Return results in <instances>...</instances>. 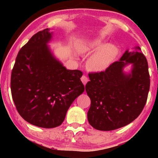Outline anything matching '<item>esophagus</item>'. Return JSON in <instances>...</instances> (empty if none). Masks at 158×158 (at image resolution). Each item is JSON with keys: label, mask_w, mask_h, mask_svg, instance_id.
Returning a JSON list of instances; mask_svg holds the SVG:
<instances>
[{"label": "esophagus", "mask_w": 158, "mask_h": 158, "mask_svg": "<svg viewBox=\"0 0 158 158\" xmlns=\"http://www.w3.org/2000/svg\"><path fill=\"white\" fill-rule=\"evenodd\" d=\"M81 81L83 82V84H84V85H85L86 83H88V81H89L88 78V77H87L85 75H83V76L81 77Z\"/></svg>", "instance_id": "obj_1"}]
</instances>
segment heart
<instances>
[{
  "instance_id": "obj_1",
  "label": "heart",
  "mask_w": 158,
  "mask_h": 158,
  "mask_svg": "<svg viewBox=\"0 0 158 158\" xmlns=\"http://www.w3.org/2000/svg\"><path fill=\"white\" fill-rule=\"evenodd\" d=\"M76 49L81 54L94 52L87 61V67L94 72L106 70L119 53L117 45L111 43L104 45L102 36L94 39H82L77 43Z\"/></svg>"
}]
</instances>
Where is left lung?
<instances>
[{
    "mask_svg": "<svg viewBox=\"0 0 158 158\" xmlns=\"http://www.w3.org/2000/svg\"><path fill=\"white\" fill-rule=\"evenodd\" d=\"M126 51L105 71L89 73L85 90L91 100L88 119L95 129L110 131L130 123L142 112L150 87L147 60L139 47ZM133 64L131 73L123 69Z\"/></svg>",
    "mask_w": 158,
    "mask_h": 158,
    "instance_id": "left-lung-1",
    "label": "left lung"
}]
</instances>
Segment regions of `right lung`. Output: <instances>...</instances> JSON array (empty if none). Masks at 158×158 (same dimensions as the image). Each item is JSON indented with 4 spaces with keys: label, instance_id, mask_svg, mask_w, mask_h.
Returning <instances> with one entry per match:
<instances>
[{
    "label": "right lung",
    "instance_id": "1",
    "mask_svg": "<svg viewBox=\"0 0 158 158\" xmlns=\"http://www.w3.org/2000/svg\"><path fill=\"white\" fill-rule=\"evenodd\" d=\"M49 28L33 35L19 50L11 77L17 110L32 125L52 128L61 125L73 102L84 92L79 70H67L48 43Z\"/></svg>",
    "mask_w": 158,
    "mask_h": 158
}]
</instances>
